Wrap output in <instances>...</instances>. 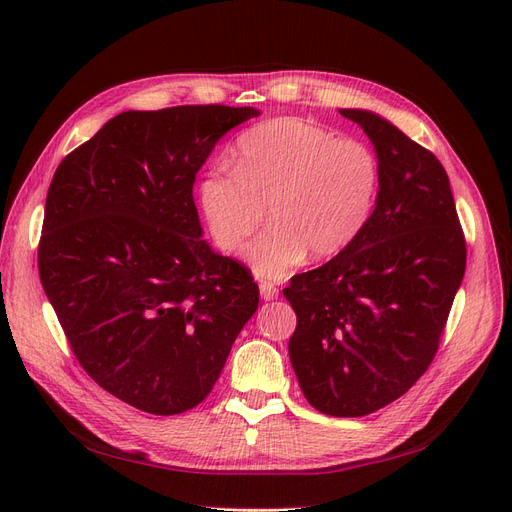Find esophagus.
Instances as JSON below:
<instances>
[{
	"label": "esophagus",
	"instance_id": "obj_1",
	"mask_svg": "<svg viewBox=\"0 0 512 512\" xmlns=\"http://www.w3.org/2000/svg\"><path fill=\"white\" fill-rule=\"evenodd\" d=\"M280 294V288H275V284L271 282H260V297L265 301H273Z\"/></svg>",
	"mask_w": 512,
	"mask_h": 512
}]
</instances>
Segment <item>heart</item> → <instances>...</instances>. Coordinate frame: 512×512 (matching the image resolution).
Masks as SVG:
<instances>
[{
  "instance_id": "b5f03b06",
  "label": "heart",
  "mask_w": 512,
  "mask_h": 512,
  "mask_svg": "<svg viewBox=\"0 0 512 512\" xmlns=\"http://www.w3.org/2000/svg\"><path fill=\"white\" fill-rule=\"evenodd\" d=\"M378 190L380 164L365 143L284 117L243 132L232 170H211L198 203L226 254L241 250L267 207L271 226L245 256L260 280H282L307 256L327 260L359 239Z\"/></svg>"
}]
</instances>
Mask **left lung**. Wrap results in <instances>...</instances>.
Wrapping results in <instances>:
<instances>
[{
	"mask_svg": "<svg viewBox=\"0 0 512 512\" xmlns=\"http://www.w3.org/2000/svg\"><path fill=\"white\" fill-rule=\"evenodd\" d=\"M380 164L367 226L327 265L284 288L297 314L288 354L305 399L329 416H365L425 374L466 273L451 183L440 160L389 119L339 108Z\"/></svg>",
	"mask_w": 512,
	"mask_h": 512,
	"instance_id": "8db88e82",
	"label": "left lung"
}]
</instances>
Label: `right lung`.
<instances>
[{
  "instance_id": "add662e5",
  "label": "right lung",
  "mask_w": 512,
  "mask_h": 512,
  "mask_svg": "<svg viewBox=\"0 0 512 512\" xmlns=\"http://www.w3.org/2000/svg\"><path fill=\"white\" fill-rule=\"evenodd\" d=\"M254 106H175L106 121L57 166L38 269L68 342L104 391L149 414L198 406L258 309L250 271L211 250L196 173Z\"/></svg>"
}]
</instances>
